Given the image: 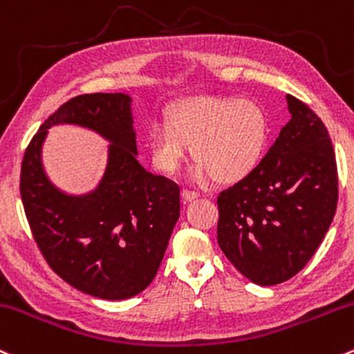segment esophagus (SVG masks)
Here are the masks:
<instances>
[{"instance_id":"obj_1","label":"esophagus","mask_w":354,"mask_h":354,"mask_svg":"<svg viewBox=\"0 0 354 354\" xmlns=\"http://www.w3.org/2000/svg\"><path fill=\"white\" fill-rule=\"evenodd\" d=\"M181 195H183V198H185L186 201H192V200H195V198H198V192H193V189L183 188Z\"/></svg>"}]
</instances>
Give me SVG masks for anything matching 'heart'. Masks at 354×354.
Listing matches in <instances>:
<instances>
[{"label": "heart", "instance_id": "obj_1", "mask_svg": "<svg viewBox=\"0 0 354 354\" xmlns=\"http://www.w3.org/2000/svg\"><path fill=\"white\" fill-rule=\"evenodd\" d=\"M269 139V119L255 100L200 95L180 100L166 112L147 136V151L154 168L174 173L192 145L198 165L196 180L212 176L230 185L248 176L259 165Z\"/></svg>", "mask_w": 354, "mask_h": 354}]
</instances>
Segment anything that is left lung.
<instances>
[{"label":"left lung","instance_id":"obj_1","mask_svg":"<svg viewBox=\"0 0 354 354\" xmlns=\"http://www.w3.org/2000/svg\"><path fill=\"white\" fill-rule=\"evenodd\" d=\"M290 120L248 176L220 193L216 240L259 286L289 281L321 245L337 205L335 147L324 122L287 94Z\"/></svg>","mask_w":354,"mask_h":354}]
</instances>
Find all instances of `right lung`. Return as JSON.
<instances>
[{
    "label": "right lung",
    "instance_id": "add662e5",
    "mask_svg": "<svg viewBox=\"0 0 354 354\" xmlns=\"http://www.w3.org/2000/svg\"><path fill=\"white\" fill-rule=\"evenodd\" d=\"M68 122L113 142L100 188L68 197L46 180L39 161L46 129ZM131 99L84 94L67 100L26 146L19 193L41 255L65 282L91 296L119 301L142 292L154 279L180 216V186L136 159Z\"/></svg>",
    "mask_w": 354,
    "mask_h": 354
}]
</instances>
